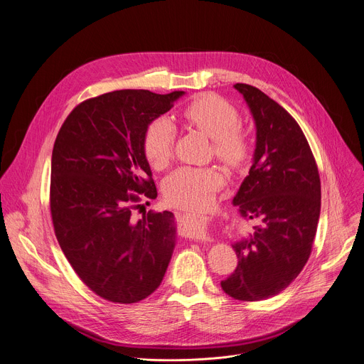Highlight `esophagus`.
Wrapping results in <instances>:
<instances>
[{"label": "esophagus", "instance_id": "1", "mask_svg": "<svg viewBox=\"0 0 364 364\" xmlns=\"http://www.w3.org/2000/svg\"><path fill=\"white\" fill-rule=\"evenodd\" d=\"M181 232L187 238L205 241L209 238V222L203 218H187L183 220Z\"/></svg>", "mask_w": 364, "mask_h": 364}]
</instances>
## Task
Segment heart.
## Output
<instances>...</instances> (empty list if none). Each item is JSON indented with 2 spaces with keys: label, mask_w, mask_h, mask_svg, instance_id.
Masks as SVG:
<instances>
[{
  "label": "heart",
  "mask_w": 364,
  "mask_h": 364,
  "mask_svg": "<svg viewBox=\"0 0 364 364\" xmlns=\"http://www.w3.org/2000/svg\"><path fill=\"white\" fill-rule=\"evenodd\" d=\"M183 117L212 139L215 155L225 164L240 167L251 154V141L240 127L238 110L223 98L205 94L197 97L183 112ZM176 129L168 119L154 120L145 134L144 152L154 168L167 167L174 148ZM223 176L215 167H180L164 184L167 200L184 209L206 206L222 186Z\"/></svg>",
  "instance_id": "obj_1"
}]
</instances>
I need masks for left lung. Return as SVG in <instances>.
<instances>
[{
    "label": "left lung",
    "instance_id": "8db88e82",
    "mask_svg": "<svg viewBox=\"0 0 364 364\" xmlns=\"http://www.w3.org/2000/svg\"><path fill=\"white\" fill-rule=\"evenodd\" d=\"M234 87L252 114L255 149L232 203L261 223L232 244L238 266L220 286L234 299L254 302L279 294L305 267L319 220L321 180L297 122L258 88Z\"/></svg>",
    "mask_w": 364,
    "mask_h": 364
}]
</instances>
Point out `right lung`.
<instances>
[{
    "label": "right lung",
    "mask_w": 364,
    "mask_h": 364,
    "mask_svg": "<svg viewBox=\"0 0 364 364\" xmlns=\"http://www.w3.org/2000/svg\"><path fill=\"white\" fill-rule=\"evenodd\" d=\"M184 91L117 90L78 105L52 151L50 213L78 277L103 299L136 304L161 284L177 225L168 210L135 219V194L156 197L144 152L148 126Z\"/></svg>",
    "instance_id": "add662e5"
}]
</instances>
